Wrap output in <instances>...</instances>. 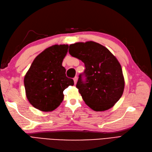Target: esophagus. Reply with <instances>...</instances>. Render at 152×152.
I'll return each mask as SVG.
<instances>
[{"mask_svg": "<svg viewBox=\"0 0 152 152\" xmlns=\"http://www.w3.org/2000/svg\"><path fill=\"white\" fill-rule=\"evenodd\" d=\"M74 81H75V83L76 84L77 83V76H75V77H74Z\"/></svg>", "mask_w": 152, "mask_h": 152, "instance_id": "1", "label": "esophagus"}]
</instances>
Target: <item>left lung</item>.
Returning a JSON list of instances; mask_svg holds the SVG:
<instances>
[{
	"mask_svg": "<svg viewBox=\"0 0 152 152\" xmlns=\"http://www.w3.org/2000/svg\"><path fill=\"white\" fill-rule=\"evenodd\" d=\"M69 47L70 54L85 64V71L76 84L85 103L97 112L112 108L122 96L124 88L118 60L105 47L92 41L77 42Z\"/></svg>",
	"mask_w": 152,
	"mask_h": 152,
	"instance_id": "8db88e82",
	"label": "left lung"
}]
</instances>
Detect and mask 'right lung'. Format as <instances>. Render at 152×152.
I'll return each mask as SVG.
<instances>
[{
  "mask_svg": "<svg viewBox=\"0 0 152 152\" xmlns=\"http://www.w3.org/2000/svg\"><path fill=\"white\" fill-rule=\"evenodd\" d=\"M68 45H54L35 58L24 76L26 97L32 105L43 112H50L64 99L63 92L74 81L66 76L62 61Z\"/></svg>",
  "mask_w": 152,
  "mask_h": 152,
  "instance_id": "right-lung-1",
  "label": "right lung"
}]
</instances>
